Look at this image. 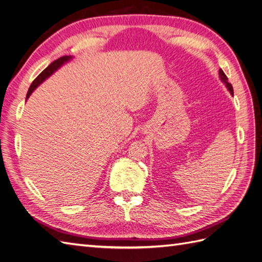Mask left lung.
Returning <instances> with one entry per match:
<instances>
[{"label":"left lung","mask_w":262,"mask_h":262,"mask_svg":"<svg viewBox=\"0 0 262 262\" xmlns=\"http://www.w3.org/2000/svg\"><path fill=\"white\" fill-rule=\"evenodd\" d=\"M219 75H220V80L223 82L224 84H225V86H226V89H227V91L231 93V95L232 96H234V91H233V86H232V84L231 83H228V78H227V76L225 75V73L223 72V71H222V69H220L219 70Z\"/></svg>","instance_id":"8db88e82"}]
</instances>
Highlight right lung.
Segmentation results:
<instances>
[{
    "instance_id": "obj_1",
    "label": "right lung",
    "mask_w": 262,
    "mask_h": 262,
    "mask_svg": "<svg viewBox=\"0 0 262 262\" xmlns=\"http://www.w3.org/2000/svg\"><path fill=\"white\" fill-rule=\"evenodd\" d=\"M72 58H73V57H71V55H64V57H62V58H60V59H58V60L53 61L48 68H46V69L42 71V72L36 77V80H35L33 83H31V85H30V87H29V90H28V93H27V95H26V100L29 98L31 93H33V92L37 89V87L46 80V78H48L50 75H52V74L55 72V71H57L58 69H60L63 64H64V63L69 62L70 60H72Z\"/></svg>"
}]
</instances>
